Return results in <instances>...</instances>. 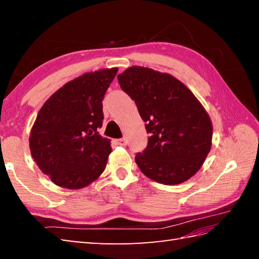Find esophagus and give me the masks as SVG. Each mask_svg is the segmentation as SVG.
Returning a JSON list of instances; mask_svg holds the SVG:
<instances>
[{
	"label": "esophagus",
	"instance_id": "34e87169",
	"mask_svg": "<svg viewBox=\"0 0 259 259\" xmlns=\"http://www.w3.org/2000/svg\"><path fill=\"white\" fill-rule=\"evenodd\" d=\"M115 142H117V144H118L119 146H121V147H124V146L126 145V140H125L124 138L117 139V140H115Z\"/></svg>",
	"mask_w": 259,
	"mask_h": 259
}]
</instances>
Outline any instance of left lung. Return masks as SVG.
Returning a JSON list of instances; mask_svg holds the SVG:
<instances>
[{
	"instance_id": "obj_1",
	"label": "left lung",
	"mask_w": 259,
	"mask_h": 259,
	"mask_svg": "<svg viewBox=\"0 0 259 259\" xmlns=\"http://www.w3.org/2000/svg\"><path fill=\"white\" fill-rule=\"evenodd\" d=\"M118 80L150 134L147 148L136 156L142 174L163 185L191 178L211 148L212 123L202 104L169 73L136 65Z\"/></svg>"
}]
</instances>
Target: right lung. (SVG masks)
<instances>
[{"label": "right lung", "instance_id": "1", "mask_svg": "<svg viewBox=\"0 0 259 259\" xmlns=\"http://www.w3.org/2000/svg\"><path fill=\"white\" fill-rule=\"evenodd\" d=\"M118 68L82 74L65 83L38 111L30 135V150L52 183L80 189L99 178L111 153L102 138V100Z\"/></svg>", "mask_w": 259, "mask_h": 259}]
</instances>
